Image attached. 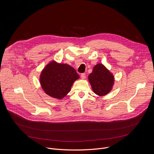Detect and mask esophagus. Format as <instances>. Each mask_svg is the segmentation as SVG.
Returning <instances> with one entry per match:
<instances>
[{"label":"esophagus","instance_id":"obj_1","mask_svg":"<svg viewBox=\"0 0 154 154\" xmlns=\"http://www.w3.org/2000/svg\"><path fill=\"white\" fill-rule=\"evenodd\" d=\"M81 78H82V79H83V80L85 79H86V75H85V74H81Z\"/></svg>","mask_w":154,"mask_h":154}]
</instances>
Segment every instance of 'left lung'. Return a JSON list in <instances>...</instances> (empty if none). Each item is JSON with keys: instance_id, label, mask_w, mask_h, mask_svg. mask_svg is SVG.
<instances>
[{"instance_id": "8db88e82", "label": "left lung", "mask_w": 154, "mask_h": 154, "mask_svg": "<svg viewBox=\"0 0 154 154\" xmlns=\"http://www.w3.org/2000/svg\"><path fill=\"white\" fill-rule=\"evenodd\" d=\"M88 80L93 92L99 96H103L112 90L115 77L105 66L100 63L95 65Z\"/></svg>"}]
</instances>
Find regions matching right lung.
Masks as SVG:
<instances>
[{
    "instance_id": "1",
    "label": "right lung",
    "mask_w": 154,
    "mask_h": 154,
    "mask_svg": "<svg viewBox=\"0 0 154 154\" xmlns=\"http://www.w3.org/2000/svg\"><path fill=\"white\" fill-rule=\"evenodd\" d=\"M79 77L75 69L70 65L53 60L42 69L39 82L46 94L60 100L70 92L74 82Z\"/></svg>"
}]
</instances>
